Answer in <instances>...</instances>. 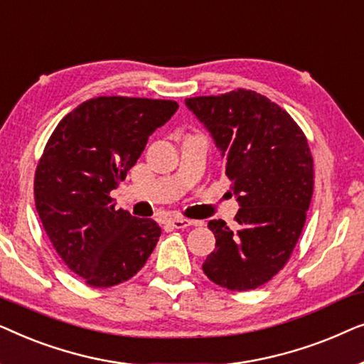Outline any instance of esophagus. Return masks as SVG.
I'll return each instance as SVG.
<instances>
[{
    "label": "esophagus",
    "instance_id": "obj_1",
    "mask_svg": "<svg viewBox=\"0 0 364 364\" xmlns=\"http://www.w3.org/2000/svg\"><path fill=\"white\" fill-rule=\"evenodd\" d=\"M167 223L172 228H187V227H191V225H193V223H197V222L188 220V218H182V217H172V218H168Z\"/></svg>",
    "mask_w": 364,
    "mask_h": 364
}]
</instances>
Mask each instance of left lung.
<instances>
[{
	"label": "left lung",
	"mask_w": 364,
	"mask_h": 364,
	"mask_svg": "<svg viewBox=\"0 0 364 364\" xmlns=\"http://www.w3.org/2000/svg\"><path fill=\"white\" fill-rule=\"evenodd\" d=\"M186 104L220 149L240 205L237 232L208 222L215 250L202 270L227 290H253L287 265L301 235L315 177L308 141L285 109L250 89Z\"/></svg>",
	"instance_id": "left-lung-1"
}]
</instances>
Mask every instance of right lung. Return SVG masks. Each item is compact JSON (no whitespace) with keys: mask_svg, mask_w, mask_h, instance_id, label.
Listing matches in <instances>:
<instances>
[{"mask_svg":"<svg viewBox=\"0 0 364 364\" xmlns=\"http://www.w3.org/2000/svg\"><path fill=\"white\" fill-rule=\"evenodd\" d=\"M176 101L101 96L64 116L34 173V202L53 247L89 287L129 280L146 265L161 227L136 218L111 197Z\"/></svg>","mask_w":364,"mask_h":364,"instance_id":"1","label":"right lung"}]
</instances>
